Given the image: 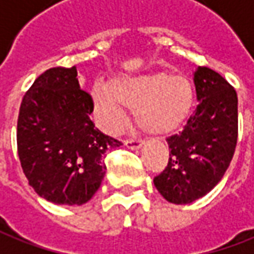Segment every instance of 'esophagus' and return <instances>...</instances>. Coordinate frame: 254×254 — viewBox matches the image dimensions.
Listing matches in <instances>:
<instances>
[{
  "instance_id": "1",
  "label": "esophagus",
  "mask_w": 254,
  "mask_h": 254,
  "mask_svg": "<svg viewBox=\"0 0 254 254\" xmlns=\"http://www.w3.org/2000/svg\"><path fill=\"white\" fill-rule=\"evenodd\" d=\"M143 144H144V141L137 140V139H130V140L125 141V146H127V149H130V150L141 149V146H143Z\"/></svg>"
}]
</instances>
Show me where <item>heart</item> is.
I'll use <instances>...</instances> for the list:
<instances>
[{
  "mask_svg": "<svg viewBox=\"0 0 254 254\" xmlns=\"http://www.w3.org/2000/svg\"><path fill=\"white\" fill-rule=\"evenodd\" d=\"M91 103L98 125L110 133L125 127L127 108L136 111L137 124L146 133L163 136L177 130L189 118L194 90L184 75H124L111 84L94 86Z\"/></svg>",
  "mask_w": 254,
  "mask_h": 254,
  "instance_id": "heart-1",
  "label": "heart"
}]
</instances>
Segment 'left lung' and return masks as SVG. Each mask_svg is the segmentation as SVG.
I'll return each instance as SVG.
<instances>
[{
  "instance_id": "left-lung-1",
  "label": "left lung",
  "mask_w": 254,
  "mask_h": 254,
  "mask_svg": "<svg viewBox=\"0 0 254 254\" xmlns=\"http://www.w3.org/2000/svg\"><path fill=\"white\" fill-rule=\"evenodd\" d=\"M199 105L179 134L167 139L170 160L154 186L174 204H189L213 190L228 170L238 140L235 89L206 66L193 72Z\"/></svg>"
}]
</instances>
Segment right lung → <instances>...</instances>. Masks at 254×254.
<instances>
[{"label":"right lung","instance_id":"add662e5","mask_svg":"<svg viewBox=\"0 0 254 254\" xmlns=\"http://www.w3.org/2000/svg\"><path fill=\"white\" fill-rule=\"evenodd\" d=\"M90 94L80 89L76 66L51 68L22 100L18 154L29 185L55 204L82 206L105 175L103 156L121 141L91 122Z\"/></svg>","mask_w":254,"mask_h":254}]
</instances>
